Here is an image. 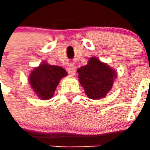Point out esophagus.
<instances>
[{
    "mask_svg": "<svg viewBox=\"0 0 150 150\" xmlns=\"http://www.w3.org/2000/svg\"><path fill=\"white\" fill-rule=\"evenodd\" d=\"M67 72H68L70 75H74L75 74V66L74 64H70V65L67 67Z\"/></svg>",
    "mask_w": 150,
    "mask_h": 150,
    "instance_id": "obj_1",
    "label": "esophagus"
}]
</instances>
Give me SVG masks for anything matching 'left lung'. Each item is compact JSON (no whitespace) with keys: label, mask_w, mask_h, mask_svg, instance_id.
<instances>
[{"label":"left lung","mask_w":150,"mask_h":150,"mask_svg":"<svg viewBox=\"0 0 150 150\" xmlns=\"http://www.w3.org/2000/svg\"><path fill=\"white\" fill-rule=\"evenodd\" d=\"M80 84L88 97L97 100L104 97L112 87L116 71L107 64L92 57L87 65L77 70Z\"/></svg>","instance_id":"1"}]
</instances>
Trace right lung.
Returning a JSON list of instances; mask_svg holds the SVG:
<instances>
[{
    "label": "right lung",
    "instance_id": "1",
    "mask_svg": "<svg viewBox=\"0 0 150 150\" xmlns=\"http://www.w3.org/2000/svg\"><path fill=\"white\" fill-rule=\"evenodd\" d=\"M67 75L61 67L42 63L30 75V83L34 92L42 100L52 97L60 79Z\"/></svg>",
    "mask_w": 150,
    "mask_h": 150
}]
</instances>
